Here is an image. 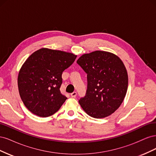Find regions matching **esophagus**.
Wrapping results in <instances>:
<instances>
[{"label": "esophagus", "instance_id": "esophagus-1", "mask_svg": "<svg viewBox=\"0 0 156 156\" xmlns=\"http://www.w3.org/2000/svg\"><path fill=\"white\" fill-rule=\"evenodd\" d=\"M77 92H72V94H71V96H72V98H75L77 96Z\"/></svg>", "mask_w": 156, "mask_h": 156}]
</instances>
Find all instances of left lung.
I'll list each match as a JSON object with an SVG mask.
<instances>
[{
    "label": "left lung",
    "mask_w": 156,
    "mask_h": 156,
    "mask_svg": "<svg viewBox=\"0 0 156 156\" xmlns=\"http://www.w3.org/2000/svg\"><path fill=\"white\" fill-rule=\"evenodd\" d=\"M77 63L87 74L85 96L79 100L91 117L102 119L119 108L128 85V76L120 58L109 52L96 51L84 54Z\"/></svg>",
    "instance_id": "obj_1"
}]
</instances>
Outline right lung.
Instances as JSON below:
<instances>
[{
    "label": "right lung",
    "mask_w": 156,
    "mask_h": 156,
    "mask_svg": "<svg viewBox=\"0 0 156 156\" xmlns=\"http://www.w3.org/2000/svg\"><path fill=\"white\" fill-rule=\"evenodd\" d=\"M76 57L73 53L41 48L27 59L17 83L21 100L32 113L48 117L60 109L67 99L60 91L62 74Z\"/></svg>",
    "instance_id": "right-lung-1"
}]
</instances>
